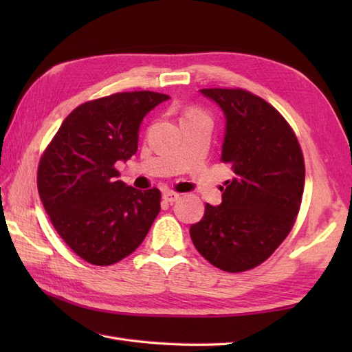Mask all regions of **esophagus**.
Returning <instances> with one entry per match:
<instances>
[{"label":"esophagus","instance_id":"obj_1","mask_svg":"<svg viewBox=\"0 0 352 352\" xmlns=\"http://www.w3.org/2000/svg\"><path fill=\"white\" fill-rule=\"evenodd\" d=\"M163 199L166 201V203L172 204V203H175L177 199H180V193H175V192H172V190H164L163 192Z\"/></svg>","mask_w":352,"mask_h":352}]
</instances>
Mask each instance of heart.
<instances>
[{
	"label": "heart",
	"mask_w": 352,
	"mask_h": 352,
	"mask_svg": "<svg viewBox=\"0 0 352 352\" xmlns=\"http://www.w3.org/2000/svg\"><path fill=\"white\" fill-rule=\"evenodd\" d=\"M195 115H199L198 111H195V110H190V111H188V115H186V116H195Z\"/></svg>",
	"instance_id": "b5f03b06"
}]
</instances>
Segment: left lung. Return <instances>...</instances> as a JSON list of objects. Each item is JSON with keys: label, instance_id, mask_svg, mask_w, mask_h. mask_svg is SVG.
<instances>
[{"label": "left lung", "instance_id": "left-lung-1", "mask_svg": "<svg viewBox=\"0 0 352 352\" xmlns=\"http://www.w3.org/2000/svg\"><path fill=\"white\" fill-rule=\"evenodd\" d=\"M226 118L221 160L234 175L219 206L190 226L198 252L216 267L243 272L278 248L300 212L305 168L300 144L271 104L242 89H201Z\"/></svg>", "mask_w": 352, "mask_h": 352}]
</instances>
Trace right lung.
Segmentation results:
<instances>
[{"label": "right lung", "mask_w": 352, "mask_h": 352, "mask_svg": "<svg viewBox=\"0 0 352 352\" xmlns=\"http://www.w3.org/2000/svg\"><path fill=\"white\" fill-rule=\"evenodd\" d=\"M168 100L140 91L81 104L42 155V204L57 233L89 263L109 266L130 256L160 212V190L126 186L115 164L136 154L142 121Z\"/></svg>", "instance_id": "1"}]
</instances>
